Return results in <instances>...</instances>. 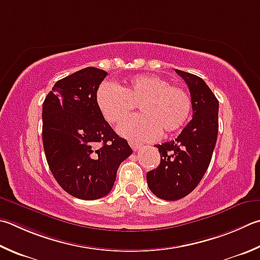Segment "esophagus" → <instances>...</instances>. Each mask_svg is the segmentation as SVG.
I'll return each mask as SVG.
<instances>
[{"mask_svg": "<svg viewBox=\"0 0 260 260\" xmlns=\"http://www.w3.org/2000/svg\"><path fill=\"white\" fill-rule=\"evenodd\" d=\"M129 145H131V148L133 149L134 151H138V150H140L141 148H142V144L138 143V142H134V141H129Z\"/></svg>", "mask_w": 260, "mask_h": 260, "instance_id": "34e87169", "label": "esophagus"}]
</instances>
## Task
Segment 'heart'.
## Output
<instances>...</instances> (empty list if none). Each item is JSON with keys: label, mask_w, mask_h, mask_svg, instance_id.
<instances>
[{"label": "heart", "mask_w": 260, "mask_h": 260, "mask_svg": "<svg viewBox=\"0 0 260 260\" xmlns=\"http://www.w3.org/2000/svg\"><path fill=\"white\" fill-rule=\"evenodd\" d=\"M96 102L110 124L125 120L135 106H140L142 114L118 127V133L138 141L153 140L161 132L162 135H168L178 131L187 120L192 106L185 89L150 75L132 77L124 87L116 83H102Z\"/></svg>", "instance_id": "heart-1"}]
</instances>
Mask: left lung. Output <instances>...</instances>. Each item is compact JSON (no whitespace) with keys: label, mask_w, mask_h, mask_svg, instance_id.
I'll return each instance as SVG.
<instances>
[{"label":"left lung","mask_w":260,"mask_h":260,"mask_svg":"<svg viewBox=\"0 0 260 260\" xmlns=\"http://www.w3.org/2000/svg\"><path fill=\"white\" fill-rule=\"evenodd\" d=\"M175 72L187 84L191 94L192 119L177 139L157 144L160 165L146 174L148 186L155 197L175 201L198 186L208 169L218 134V100L197 75Z\"/></svg>","instance_id":"obj_1"}]
</instances>
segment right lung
I'll return each mask as SVG.
<instances>
[{
  "label": "right lung",
  "instance_id": "obj_1",
  "mask_svg": "<svg viewBox=\"0 0 260 260\" xmlns=\"http://www.w3.org/2000/svg\"><path fill=\"white\" fill-rule=\"evenodd\" d=\"M108 75L87 67L54 84L43 102V146L56 182L70 196H107L121 161L132 154L99 109L96 93Z\"/></svg>",
  "mask_w": 260,
  "mask_h": 260
}]
</instances>
